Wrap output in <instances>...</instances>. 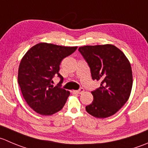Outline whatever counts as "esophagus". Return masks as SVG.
Returning <instances> with one entry per match:
<instances>
[{
	"label": "esophagus",
	"mask_w": 148,
	"mask_h": 148,
	"mask_svg": "<svg viewBox=\"0 0 148 148\" xmlns=\"http://www.w3.org/2000/svg\"><path fill=\"white\" fill-rule=\"evenodd\" d=\"M84 88H80V89H79L78 90H75V92L76 93H77V94H82V93L83 92H84Z\"/></svg>",
	"instance_id": "34e87169"
}]
</instances>
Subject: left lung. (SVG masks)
<instances>
[{"label":"left lung","mask_w":148,"mask_h":148,"mask_svg":"<svg viewBox=\"0 0 148 148\" xmlns=\"http://www.w3.org/2000/svg\"><path fill=\"white\" fill-rule=\"evenodd\" d=\"M79 51L90 66L93 80L100 87L92 92L93 101L86 106L96 118L114 115L127 103L132 87V71L124 53L113 45H87Z\"/></svg>","instance_id":"1"}]
</instances>
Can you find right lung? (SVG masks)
<instances>
[{
  "instance_id": "1",
  "label": "right lung",
  "mask_w": 148,
  "mask_h": 148,
  "mask_svg": "<svg viewBox=\"0 0 148 148\" xmlns=\"http://www.w3.org/2000/svg\"><path fill=\"white\" fill-rule=\"evenodd\" d=\"M77 47H65L41 42L32 47L21 59L18 82L24 100L38 114L50 116L63 108L70 92L61 88L62 76L58 73L61 61ZM55 75L61 79L57 86L51 83Z\"/></svg>"
}]
</instances>
